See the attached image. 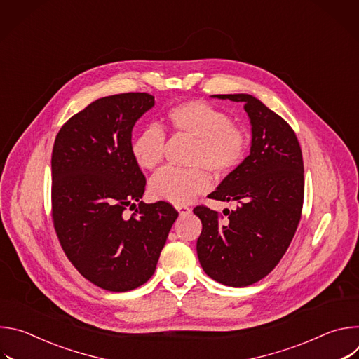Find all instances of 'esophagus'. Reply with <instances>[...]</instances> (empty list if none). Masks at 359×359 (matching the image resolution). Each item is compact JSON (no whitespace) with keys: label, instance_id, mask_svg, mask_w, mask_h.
Returning a JSON list of instances; mask_svg holds the SVG:
<instances>
[{"label":"esophagus","instance_id":"obj_1","mask_svg":"<svg viewBox=\"0 0 359 359\" xmlns=\"http://www.w3.org/2000/svg\"><path fill=\"white\" fill-rule=\"evenodd\" d=\"M176 209H177L180 216H186V215H189L191 212V209L189 206H186V204H180V206H176Z\"/></svg>","mask_w":359,"mask_h":359}]
</instances>
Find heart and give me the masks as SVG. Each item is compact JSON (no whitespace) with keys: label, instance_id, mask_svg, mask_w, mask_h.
<instances>
[{"label":"heart","instance_id":"obj_1","mask_svg":"<svg viewBox=\"0 0 359 359\" xmlns=\"http://www.w3.org/2000/svg\"><path fill=\"white\" fill-rule=\"evenodd\" d=\"M170 130L194 137L190 163L191 169L163 168L151 177L149 190L156 200L176 206L191 201L197 194L208 191L210 176H227L244 161L247 133L230 116L204 100H186L166 112ZM166 135L159 126H147L139 132L130 146L132 156L139 168L151 170L163 161Z\"/></svg>","mask_w":359,"mask_h":359}]
</instances>
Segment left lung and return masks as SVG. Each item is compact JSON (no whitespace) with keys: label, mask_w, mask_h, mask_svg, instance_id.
Returning <instances> with one entry per match:
<instances>
[{"label":"left lung","mask_w":359,"mask_h":359,"mask_svg":"<svg viewBox=\"0 0 359 359\" xmlns=\"http://www.w3.org/2000/svg\"><path fill=\"white\" fill-rule=\"evenodd\" d=\"M243 102L251 122L250 155L210 198L236 200L222 217L204 204L194 208L203 229L197 257L209 277L229 287H247L270 274L285 254L304 203L302 151L292 128L257 97L215 95Z\"/></svg>","instance_id":"8db88e82"}]
</instances>
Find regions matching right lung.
<instances>
[{"label":"right lung","mask_w":359,"mask_h":359,"mask_svg":"<svg viewBox=\"0 0 359 359\" xmlns=\"http://www.w3.org/2000/svg\"><path fill=\"white\" fill-rule=\"evenodd\" d=\"M155 105L146 92L100 97L60 129L50 158L53 222L72 266L114 292L144 284L177 219L168 201H140L146 177L135 162L132 129ZM129 207L135 212L124 215Z\"/></svg>","instance_id":"obj_1"}]
</instances>
